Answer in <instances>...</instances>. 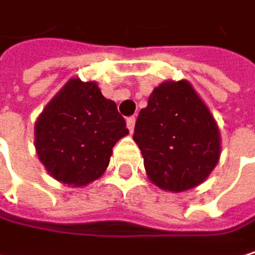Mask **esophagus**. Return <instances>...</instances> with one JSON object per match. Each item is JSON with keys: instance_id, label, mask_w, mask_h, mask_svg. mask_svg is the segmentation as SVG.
Instances as JSON below:
<instances>
[{"instance_id": "34e87169", "label": "esophagus", "mask_w": 255, "mask_h": 255, "mask_svg": "<svg viewBox=\"0 0 255 255\" xmlns=\"http://www.w3.org/2000/svg\"><path fill=\"white\" fill-rule=\"evenodd\" d=\"M134 124H136V118L134 116L127 118V127H128L130 133H133V130H134Z\"/></svg>"}]
</instances>
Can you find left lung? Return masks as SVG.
<instances>
[{"label":"left lung","instance_id":"left-lung-1","mask_svg":"<svg viewBox=\"0 0 255 255\" xmlns=\"http://www.w3.org/2000/svg\"><path fill=\"white\" fill-rule=\"evenodd\" d=\"M133 139L151 182L173 193L200 185L221 154L218 125L187 80H167L152 91Z\"/></svg>","mask_w":255,"mask_h":255}]
</instances>
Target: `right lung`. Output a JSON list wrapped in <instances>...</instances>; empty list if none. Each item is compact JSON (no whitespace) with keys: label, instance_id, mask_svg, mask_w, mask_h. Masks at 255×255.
Wrapping results in <instances>:
<instances>
[{"label":"right lung","instance_id":"1","mask_svg":"<svg viewBox=\"0 0 255 255\" xmlns=\"http://www.w3.org/2000/svg\"><path fill=\"white\" fill-rule=\"evenodd\" d=\"M128 134L115 101L95 82L70 79L47 103L34 128L37 155L56 181L85 187L109 166L112 148Z\"/></svg>","mask_w":255,"mask_h":255}]
</instances>
